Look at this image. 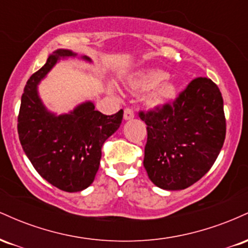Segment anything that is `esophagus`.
<instances>
[{"label":"esophagus","instance_id":"34e87169","mask_svg":"<svg viewBox=\"0 0 248 248\" xmlns=\"http://www.w3.org/2000/svg\"><path fill=\"white\" fill-rule=\"evenodd\" d=\"M134 110L132 109V108L129 107H126L124 108V120H130V119L134 118Z\"/></svg>","mask_w":248,"mask_h":248}]
</instances>
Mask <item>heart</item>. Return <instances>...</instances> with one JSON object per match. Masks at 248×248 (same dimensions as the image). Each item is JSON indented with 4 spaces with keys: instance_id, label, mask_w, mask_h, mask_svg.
Masks as SVG:
<instances>
[{
    "instance_id": "1",
    "label": "heart",
    "mask_w": 248,
    "mask_h": 248,
    "mask_svg": "<svg viewBox=\"0 0 248 248\" xmlns=\"http://www.w3.org/2000/svg\"><path fill=\"white\" fill-rule=\"evenodd\" d=\"M167 78L168 75L166 72H163V71H148V72L141 75L135 81H134V88L139 91H150L158 86L162 81L166 80ZM175 94L176 88L171 82H164V84H162L160 87L156 88L155 92H154L152 96H150L149 101L150 104L156 106V105L164 104V102L172 99Z\"/></svg>"
}]
</instances>
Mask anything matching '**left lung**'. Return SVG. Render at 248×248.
Masks as SVG:
<instances>
[{"mask_svg": "<svg viewBox=\"0 0 248 248\" xmlns=\"http://www.w3.org/2000/svg\"><path fill=\"white\" fill-rule=\"evenodd\" d=\"M147 124L143 166L150 181L164 190L186 189L217 160L226 135L220 91L198 77L172 102L140 110Z\"/></svg>", "mask_w": 248, "mask_h": 248, "instance_id": "1", "label": "left lung"}]
</instances>
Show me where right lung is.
Instances as JSON below:
<instances>
[{
    "label": "right lung",
    "instance_id": "add662e5",
    "mask_svg": "<svg viewBox=\"0 0 248 248\" xmlns=\"http://www.w3.org/2000/svg\"><path fill=\"white\" fill-rule=\"evenodd\" d=\"M71 56L76 55L69 50L55 51L44 66L30 77L22 94L17 130L36 171L62 191L77 192L94 181L102 144L120 127L124 110L105 115L94 109L92 102H85L70 114L56 116L47 112L37 85L61 57Z\"/></svg>",
    "mask_w": 248,
    "mask_h": 248
}]
</instances>
